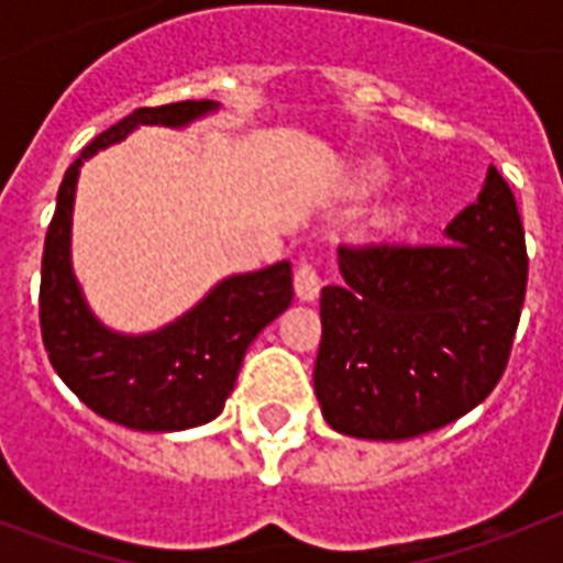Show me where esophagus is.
Masks as SVG:
<instances>
[{"label": "esophagus", "instance_id": "obj_1", "mask_svg": "<svg viewBox=\"0 0 563 563\" xmlns=\"http://www.w3.org/2000/svg\"><path fill=\"white\" fill-rule=\"evenodd\" d=\"M295 295L300 300H307V303L318 300V295H321V274H318L312 263L298 265V272H295Z\"/></svg>", "mask_w": 563, "mask_h": 563}]
</instances>
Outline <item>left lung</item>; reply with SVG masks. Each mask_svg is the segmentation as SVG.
<instances>
[{"mask_svg":"<svg viewBox=\"0 0 563 563\" xmlns=\"http://www.w3.org/2000/svg\"><path fill=\"white\" fill-rule=\"evenodd\" d=\"M441 245L339 247L321 289L316 397L335 432L402 441L453 423L499 383L526 295L523 221L494 166Z\"/></svg>","mask_w":563,"mask_h":563,"instance_id":"1","label":"left lung"}]
</instances>
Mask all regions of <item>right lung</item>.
<instances>
[{"instance_id":"1","label":"right lung","mask_w":563,"mask_h":563,"mask_svg":"<svg viewBox=\"0 0 563 563\" xmlns=\"http://www.w3.org/2000/svg\"><path fill=\"white\" fill-rule=\"evenodd\" d=\"M219 101L140 108L66 169L48 224L40 277V330L48 362L96 415L140 432H180L219 418L256 335L291 303V263L230 274L192 309L152 333H119L96 318L73 272V207L84 161L140 125L187 128Z\"/></svg>"}]
</instances>
